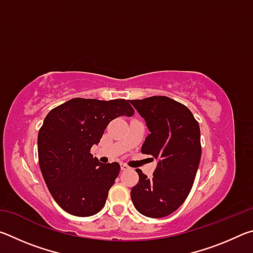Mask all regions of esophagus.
Masks as SVG:
<instances>
[{
	"instance_id": "1",
	"label": "esophagus",
	"mask_w": 253,
	"mask_h": 253,
	"mask_svg": "<svg viewBox=\"0 0 253 253\" xmlns=\"http://www.w3.org/2000/svg\"><path fill=\"white\" fill-rule=\"evenodd\" d=\"M121 169H122V170H127L129 168H128L126 164H121Z\"/></svg>"
}]
</instances>
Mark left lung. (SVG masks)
<instances>
[{"instance_id":"1","label":"left lung","mask_w":253,"mask_h":253,"mask_svg":"<svg viewBox=\"0 0 253 253\" xmlns=\"http://www.w3.org/2000/svg\"><path fill=\"white\" fill-rule=\"evenodd\" d=\"M149 130L142 153L157 161L149 179L140 169L132 204L148 217H164L181 207L193 186L201 160L200 126L191 110L165 96L129 100Z\"/></svg>"}]
</instances>
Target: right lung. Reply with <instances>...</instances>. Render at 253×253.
Returning a JSON list of instances; mask_svg holds the SVG:
<instances>
[{"mask_svg": "<svg viewBox=\"0 0 253 253\" xmlns=\"http://www.w3.org/2000/svg\"><path fill=\"white\" fill-rule=\"evenodd\" d=\"M132 114L125 99L74 98L46 115L38 135L39 165L51 195L66 212L90 216L104 208L121 165L101 164L90 149L113 119Z\"/></svg>", "mask_w": 253, "mask_h": 253, "instance_id": "obj_1", "label": "right lung"}]
</instances>
